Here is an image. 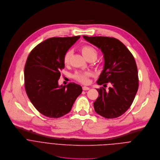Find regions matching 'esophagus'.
I'll return each instance as SVG.
<instances>
[{
	"label": "esophagus",
	"instance_id": "esophagus-1",
	"mask_svg": "<svg viewBox=\"0 0 160 160\" xmlns=\"http://www.w3.org/2000/svg\"><path fill=\"white\" fill-rule=\"evenodd\" d=\"M82 89H83L84 91L89 90V87H87V86H82Z\"/></svg>",
	"mask_w": 160,
	"mask_h": 160
}]
</instances>
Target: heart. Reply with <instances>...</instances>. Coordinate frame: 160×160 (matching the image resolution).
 <instances>
[{
  "label": "heart",
  "instance_id": "obj_1",
  "mask_svg": "<svg viewBox=\"0 0 160 160\" xmlns=\"http://www.w3.org/2000/svg\"><path fill=\"white\" fill-rule=\"evenodd\" d=\"M81 50L84 56V57L87 59L91 57H96L97 56V52L92 47L89 45H85L81 47ZM71 55V52L70 50L66 52L63 56V62L66 64L69 63V59ZM91 75V74L89 72H76L74 78L78 81L82 82L83 84H87L89 82V77Z\"/></svg>",
  "mask_w": 160,
  "mask_h": 160
}]
</instances>
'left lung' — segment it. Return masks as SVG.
Masks as SVG:
<instances>
[{
	"label": "left lung",
	"instance_id": "obj_1",
	"mask_svg": "<svg viewBox=\"0 0 160 160\" xmlns=\"http://www.w3.org/2000/svg\"><path fill=\"white\" fill-rule=\"evenodd\" d=\"M83 38L100 48L104 57V68L97 81L103 87L97 89L99 96L94 102L95 112L107 118L123 114L131 106L139 87L138 68L135 59L118 40L107 37ZM112 86L106 90V84Z\"/></svg>",
	"mask_w": 160,
	"mask_h": 160
}]
</instances>
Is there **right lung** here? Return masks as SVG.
Masks as SVG:
<instances>
[{"instance_id": "1", "label": "right lung", "mask_w": 160, "mask_h": 160, "mask_svg": "<svg viewBox=\"0 0 160 160\" xmlns=\"http://www.w3.org/2000/svg\"><path fill=\"white\" fill-rule=\"evenodd\" d=\"M80 36L53 37L35 47L29 54L24 67V86L35 108L50 118L68 113L82 92L74 82L59 86L60 71L64 68L63 56Z\"/></svg>"}]
</instances>
